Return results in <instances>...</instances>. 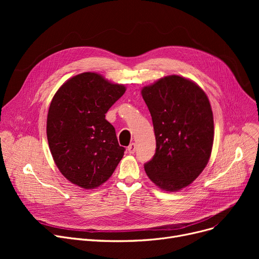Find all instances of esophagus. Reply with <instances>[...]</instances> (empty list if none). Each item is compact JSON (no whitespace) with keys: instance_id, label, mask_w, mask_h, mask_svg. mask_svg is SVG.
<instances>
[{"instance_id":"obj_1","label":"esophagus","mask_w":259,"mask_h":259,"mask_svg":"<svg viewBox=\"0 0 259 259\" xmlns=\"http://www.w3.org/2000/svg\"><path fill=\"white\" fill-rule=\"evenodd\" d=\"M135 149H137V146H135L134 143H132V144H130V145L128 146V152H129L130 154H133V153L135 152Z\"/></svg>"}]
</instances>
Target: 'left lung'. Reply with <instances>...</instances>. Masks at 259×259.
<instances>
[{
	"mask_svg": "<svg viewBox=\"0 0 259 259\" xmlns=\"http://www.w3.org/2000/svg\"><path fill=\"white\" fill-rule=\"evenodd\" d=\"M150 111L156 149L145 171L165 191H179L195 181L207 166L214 140L209 99L194 81L165 76L142 89Z\"/></svg>",
	"mask_w": 259,
	"mask_h": 259,
	"instance_id": "8db88e82",
	"label": "left lung"
}]
</instances>
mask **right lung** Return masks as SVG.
Returning a JSON list of instances; mask_svg holds the SVG:
<instances>
[{
	"label": "right lung",
	"instance_id": "right-lung-1",
	"mask_svg": "<svg viewBox=\"0 0 259 259\" xmlns=\"http://www.w3.org/2000/svg\"><path fill=\"white\" fill-rule=\"evenodd\" d=\"M126 87L95 72L77 74L60 87L50 103L47 140L57 167L83 189L104 184L124 155L114 127L105 118Z\"/></svg>",
	"mask_w": 259,
	"mask_h": 259
}]
</instances>
